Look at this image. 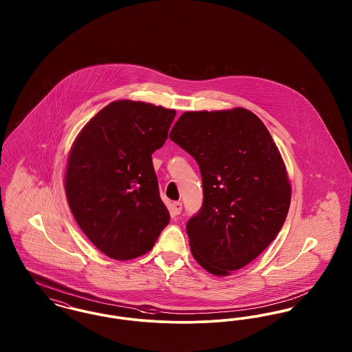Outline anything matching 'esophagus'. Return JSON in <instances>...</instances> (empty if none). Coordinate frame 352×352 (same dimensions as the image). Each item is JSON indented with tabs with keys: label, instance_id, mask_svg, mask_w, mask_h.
Listing matches in <instances>:
<instances>
[{
	"label": "esophagus",
	"instance_id": "1",
	"mask_svg": "<svg viewBox=\"0 0 352 352\" xmlns=\"http://www.w3.org/2000/svg\"><path fill=\"white\" fill-rule=\"evenodd\" d=\"M182 212V203L181 201H174L171 206V214L173 215H179Z\"/></svg>",
	"mask_w": 352,
	"mask_h": 352
}]
</instances>
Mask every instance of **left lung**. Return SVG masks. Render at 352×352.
<instances>
[{"mask_svg": "<svg viewBox=\"0 0 352 352\" xmlns=\"http://www.w3.org/2000/svg\"><path fill=\"white\" fill-rule=\"evenodd\" d=\"M170 138L195 158L203 204L186 231L194 258L214 276L253 261L276 239L292 187L283 157L251 111L184 112Z\"/></svg>", "mask_w": 352, "mask_h": 352, "instance_id": "left-lung-1", "label": "left lung"}]
</instances>
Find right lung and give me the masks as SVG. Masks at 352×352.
<instances>
[{
	"label": "right lung",
	"instance_id": "right-lung-1",
	"mask_svg": "<svg viewBox=\"0 0 352 352\" xmlns=\"http://www.w3.org/2000/svg\"><path fill=\"white\" fill-rule=\"evenodd\" d=\"M175 113L144 101H113L85 124L71 148L68 206L91 243L111 258L148 253L168 224L151 154L168 140Z\"/></svg>",
	"mask_w": 352,
	"mask_h": 352
}]
</instances>
